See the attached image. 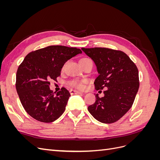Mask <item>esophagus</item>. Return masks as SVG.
<instances>
[{
  "label": "esophagus",
  "mask_w": 160,
  "mask_h": 160,
  "mask_svg": "<svg viewBox=\"0 0 160 160\" xmlns=\"http://www.w3.org/2000/svg\"><path fill=\"white\" fill-rule=\"evenodd\" d=\"M70 93L71 95H78V94H81V92L79 91H77V90H70Z\"/></svg>",
  "instance_id": "34e87169"
}]
</instances>
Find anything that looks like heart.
Returning a JSON list of instances; mask_svg holds the SVG:
<instances>
[{"label":"heart","instance_id":"heart-1","mask_svg":"<svg viewBox=\"0 0 160 160\" xmlns=\"http://www.w3.org/2000/svg\"><path fill=\"white\" fill-rule=\"evenodd\" d=\"M87 58H83V59H81V60L83 59H86ZM87 83L86 80H82V81H72L71 84L75 87V88H79V89H83L85 88V84Z\"/></svg>","mask_w":160,"mask_h":160}]
</instances>
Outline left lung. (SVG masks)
Listing matches in <instances>:
<instances>
[{"label": "left lung", "instance_id": "1", "mask_svg": "<svg viewBox=\"0 0 160 160\" xmlns=\"http://www.w3.org/2000/svg\"><path fill=\"white\" fill-rule=\"evenodd\" d=\"M93 61L99 73L94 81L96 90L107 88L104 97L95 95L94 104L88 107L93 117L103 123L117 122L132 108L138 91L139 72L125 52L108 48H82Z\"/></svg>", "mask_w": 160, "mask_h": 160}]
</instances>
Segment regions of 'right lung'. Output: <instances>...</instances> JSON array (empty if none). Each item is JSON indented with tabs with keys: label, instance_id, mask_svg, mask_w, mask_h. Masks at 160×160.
Here are the masks:
<instances>
[{
	"label": "right lung",
	"instance_id": "add662e5",
	"mask_svg": "<svg viewBox=\"0 0 160 160\" xmlns=\"http://www.w3.org/2000/svg\"><path fill=\"white\" fill-rule=\"evenodd\" d=\"M81 53L75 47L54 45L25 57L17 72L16 89L24 109L32 118L50 123L63 113L70 93L62 88L55 94L50 89L49 81H56L65 62Z\"/></svg>",
	"mask_w": 160,
	"mask_h": 160
}]
</instances>
